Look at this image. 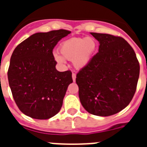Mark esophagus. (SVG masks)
Instances as JSON below:
<instances>
[{
    "instance_id": "esophagus-1",
    "label": "esophagus",
    "mask_w": 147,
    "mask_h": 147,
    "mask_svg": "<svg viewBox=\"0 0 147 147\" xmlns=\"http://www.w3.org/2000/svg\"><path fill=\"white\" fill-rule=\"evenodd\" d=\"M76 75L75 74H74V73H73V74H72V79H73V81H74V82L76 81Z\"/></svg>"
}]
</instances>
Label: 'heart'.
I'll return each mask as SVG.
<instances>
[{
  "mask_svg": "<svg viewBox=\"0 0 147 147\" xmlns=\"http://www.w3.org/2000/svg\"><path fill=\"white\" fill-rule=\"evenodd\" d=\"M96 42L92 37L71 38L65 40L59 46V52L54 53V57L59 64L65 65V59L72 60L76 68L82 69L86 67L96 49Z\"/></svg>",
  "mask_w": 147,
  "mask_h": 147,
  "instance_id": "heart-1",
  "label": "heart"
}]
</instances>
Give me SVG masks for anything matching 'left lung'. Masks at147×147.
I'll return each mask as SVG.
<instances>
[{"label":"left lung","instance_id":"obj_1","mask_svg":"<svg viewBox=\"0 0 147 147\" xmlns=\"http://www.w3.org/2000/svg\"><path fill=\"white\" fill-rule=\"evenodd\" d=\"M90 34L98 41V52L76 75L79 96L89 113L109 116L131 102L139 78V62L134 50L122 37Z\"/></svg>","mask_w":147,"mask_h":147}]
</instances>
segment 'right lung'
Wrapping results in <instances>:
<instances>
[{
    "label": "right lung",
    "mask_w": 147,
    "mask_h": 147,
    "mask_svg": "<svg viewBox=\"0 0 147 147\" xmlns=\"http://www.w3.org/2000/svg\"><path fill=\"white\" fill-rule=\"evenodd\" d=\"M70 33L59 29L34 34L13 51L8 80L15 103L27 116L42 120L59 112L72 73L56 69L53 49Z\"/></svg>",
    "instance_id": "obj_1"
}]
</instances>
